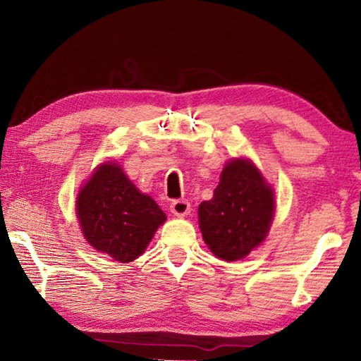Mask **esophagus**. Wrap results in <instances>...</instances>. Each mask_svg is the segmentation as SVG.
Segmentation results:
<instances>
[{"instance_id":"obj_1","label":"esophagus","mask_w":361,"mask_h":361,"mask_svg":"<svg viewBox=\"0 0 361 361\" xmlns=\"http://www.w3.org/2000/svg\"><path fill=\"white\" fill-rule=\"evenodd\" d=\"M190 211V204L188 200H173L171 203V212L176 217H185Z\"/></svg>"}]
</instances>
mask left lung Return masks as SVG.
Here are the masks:
<instances>
[{
  "label": "left lung",
  "instance_id": "8db88e82",
  "mask_svg": "<svg viewBox=\"0 0 361 361\" xmlns=\"http://www.w3.org/2000/svg\"><path fill=\"white\" fill-rule=\"evenodd\" d=\"M273 189L250 159H231L220 173L214 197L198 206L200 231L217 257L233 262L248 256L270 231Z\"/></svg>",
  "mask_w": 361,
  "mask_h": 361
}]
</instances>
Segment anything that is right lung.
I'll return each mask as SVG.
<instances>
[{
    "label": "right lung",
    "mask_w": 361,
    "mask_h": 361,
    "mask_svg": "<svg viewBox=\"0 0 361 361\" xmlns=\"http://www.w3.org/2000/svg\"><path fill=\"white\" fill-rule=\"evenodd\" d=\"M75 211L91 247L122 264L141 256L166 221L155 200L140 192L114 161L91 175L78 195Z\"/></svg>",
    "instance_id": "right-lung-1"
}]
</instances>
